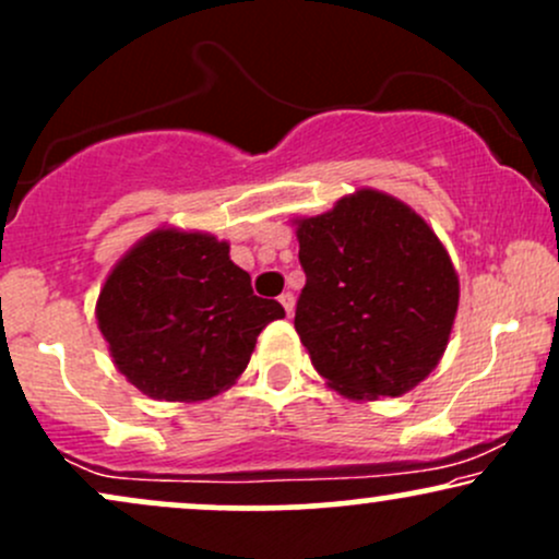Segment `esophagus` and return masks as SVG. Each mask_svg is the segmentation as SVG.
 I'll return each instance as SVG.
<instances>
[{
  "label": "esophagus",
  "instance_id": "esophagus-1",
  "mask_svg": "<svg viewBox=\"0 0 559 559\" xmlns=\"http://www.w3.org/2000/svg\"><path fill=\"white\" fill-rule=\"evenodd\" d=\"M278 301H281V305H284L286 316H292L294 305H297V299H294V294H292V292H284V294H281V297H278Z\"/></svg>",
  "mask_w": 559,
  "mask_h": 559
}]
</instances>
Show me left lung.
I'll list each match as a JSON object with an SVG mask.
<instances>
[{
	"label": "left lung",
	"instance_id": "1",
	"mask_svg": "<svg viewBox=\"0 0 559 559\" xmlns=\"http://www.w3.org/2000/svg\"><path fill=\"white\" fill-rule=\"evenodd\" d=\"M294 223L307 275L294 329L325 383L373 402L426 381L460 305L457 271L433 228L376 189Z\"/></svg>",
	"mask_w": 559,
	"mask_h": 559
}]
</instances>
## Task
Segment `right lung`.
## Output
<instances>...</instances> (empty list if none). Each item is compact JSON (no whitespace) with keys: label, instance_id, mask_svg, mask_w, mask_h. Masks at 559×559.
<instances>
[{"label":"right lung","instance_id":"obj_1","mask_svg":"<svg viewBox=\"0 0 559 559\" xmlns=\"http://www.w3.org/2000/svg\"><path fill=\"white\" fill-rule=\"evenodd\" d=\"M228 241L163 226L118 260L96 299L115 368L141 394L204 402L234 386L260 331L284 318L252 292Z\"/></svg>","mask_w":559,"mask_h":559}]
</instances>
